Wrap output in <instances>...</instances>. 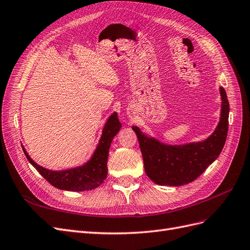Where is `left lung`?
Wrapping results in <instances>:
<instances>
[{
    "mask_svg": "<svg viewBox=\"0 0 250 250\" xmlns=\"http://www.w3.org/2000/svg\"><path fill=\"white\" fill-rule=\"evenodd\" d=\"M220 122L213 134L203 142L169 146L144 135L140 128L132 127L138 135L145 172L155 184L175 187L190 184L221 153L229 131V103L223 87H220Z\"/></svg>",
    "mask_w": 250,
    "mask_h": 250,
    "instance_id": "1",
    "label": "left lung"
}]
</instances>
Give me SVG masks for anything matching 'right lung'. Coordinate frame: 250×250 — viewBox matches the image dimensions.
I'll return each instance as SVG.
<instances>
[{
    "label": "right lung",
    "mask_w": 250,
    "mask_h": 250,
    "mask_svg": "<svg viewBox=\"0 0 250 250\" xmlns=\"http://www.w3.org/2000/svg\"><path fill=\"white\" fill-rule=\"evenodd\" d=\"M122 127L118 119L117 112L112 113L105 125L101 139L98 144L93 157L85 165L78 168L64 171H52L44 169L32 161L26 150L24 153L29 163L40 172L41 175L53 187L60 190L82 192L99 187L107 176V158L112 139Z\"/></svg>",
    "instance_id": "right-lung-1"
}]
</instances>
